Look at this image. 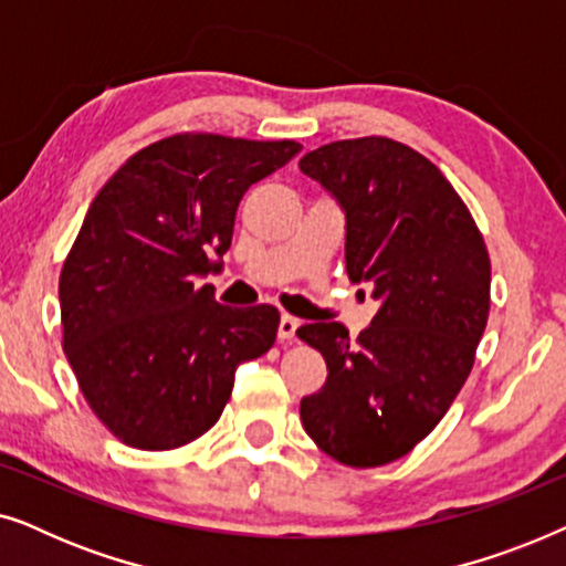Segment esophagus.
I'll return each instance as SVG.
<instances>
[{
    "label": "esophagus",
    "instance_id": "esophagus-1",
    "mask_svg": "<svg viewBox=\"0 0 566 566\" xmlns=\"http://www.w3.org/2000/svg\"><path fill=\"white\" fill-rule=\"evenodd\" d=\"M298 319L291 314H283L281 316V324H277V337H281V343H291L293 337H296V329H298Z\"/></svg>",
    "mask_w": 566,
    "mask_h": 566
}]
</instances>
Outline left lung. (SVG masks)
Here are the masks:
<instances>
[{
    "label": "left lung",
    "mask_w": 566,
    "mask_h": 566,
    "mask_svg": "<svg viewBox=\"0 0 566 566\" xmlns=\"http://www.w3.org/2000/svg\"><path fill=\"white\" fill-rule=\"evenodd\" d=\"M298 167L343 206L347 275L381 298L355 343L339 322L296 329L329 370L301 399V422L345 467H384L430 436L474 368L490 316V252L453 185L407 144L345 138Z\"/></svg>",
    "instance_id": "left-lung-1"
}]
</instances>
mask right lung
Wrapping results in <instances>:
<instances>
[{"label": "right lung", "mask_w": 566, "mask_h": 566, "mask_svg": "<svg viewBox=\"0 0 566 566\" xmlns=\"http://www.w3.org/2000/svg\"><path fill=\"white\" fill-rule=\"evenodd\" d=\"M298 142L175 134L136 151L92 200L59 277L64 353L97 420L138 451H172L219 422L239 363L281 314L198 285L229 250L239 200Z\"/></svg>", "instance_id": "right-lung-1"}]
</instances>
